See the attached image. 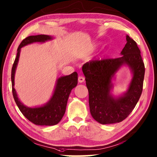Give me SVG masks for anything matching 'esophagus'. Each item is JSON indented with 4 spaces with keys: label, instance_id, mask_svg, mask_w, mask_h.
<instances>
[{
    "label": "esophagus",
    "instance_id": "obj_1",
    "mask_svg": "<svg viewBox=\"0 0 157 157\" xmlns=\"http://www.w3.org/2000/svg\"><path fill=\"white\" fill-rule=\"evenodd\" d=\"M85 80V78H84L83 76H79L78 77V82L79 83H82V82H84Z\"/></svg>",
    "mask_w": 157,
    "mask_h": 157
}]
</instances>
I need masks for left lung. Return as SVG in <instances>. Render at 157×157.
Listing matches in <instances>:
<instances>
[{
    "label": "left lung",
    "instance_id": "obj_1",
    "mask_svg": "<svg viewBox=\"0 0 157 157\" xmlns=\"http://www.w3.org/2000/svg\"><path fill=\"white\" fill-rule=\"evenodd\" d=\"M126 44L120 58L93 59L82 67L89 95L90 114L101 124L119 123L135 108L140 98L145 74V66L136 42L126 36ZM127 65L133 76L127 92L114 98L110 94L112 79L121 66Z\"/></svg>",
    "mask_w": 157,
    "mask_h": 157
}]
</instances>
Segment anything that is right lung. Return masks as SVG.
I'll return each instance as SVG.
<instances>
[{
  "label": "right lung",
  "mask_w": 157,
  "mask_h": 157,
  "mask_svg": "<svg viewBox=\"0 0 157 157\" xmlns=\"http://www.w3.org/2000/svg\"><path fill=\"white\" fill-rule=\"evenodd\" d=\"M52 39V37L47 35L30 36L25 38L17 49L16 58L11 69V78L12 93L16 104L22 115L28 120L34 124L40 126H53L60 121L66 111L67 101L71 90L78 84V73L73 72L69 75L58 78L55 90L50 100L44 106L35 108L27 107L20 101L14 88V75L18 62L21 49L22 47L33 42H44Z\"/></svg>",
  "instance_id": "obj_1"
}]
</instances>
